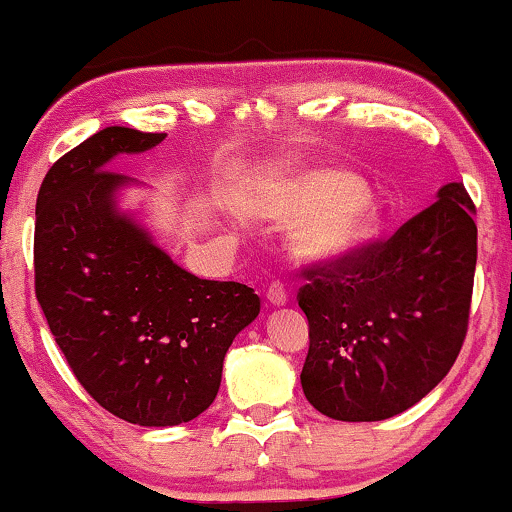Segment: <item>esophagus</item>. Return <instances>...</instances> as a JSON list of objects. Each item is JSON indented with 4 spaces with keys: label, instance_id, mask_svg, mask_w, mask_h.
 <instances>
[{
    "label": "esophagus",
    "instance_id": "esophagus-1",
    "mask_svg": "<svg viewBox=\"0 0 512 512\" xmlns=\"http://www.w3.org/2000/svg\"><path fill=\"white\" fill-rule=\"evenodd\" d=\"M265 298H268V302L274 307H284L288 302V293L284 284H281V281H272L268 286V293H265Z\"/></svg>",
    "mask_w": 512,
    "mask_h": 512
}]
</instances>
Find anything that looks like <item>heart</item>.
I'll use <instances>...</instances> for the list:
<instances>
[{
  "label": "heart",
  "instance_id": "1",
  "mask_svg": "<svg viewBox=\"0 0 512 512\" xmlns=\"http://www.w3.org/2000/svg\"><path fill=\"white\" fill-rule=\"evenodd\" d=\"M254 219H297L288 247L300 263L339 268L379 238L383 205L355 175L342 168H302L263 180L244 198Z\"/></svg>",
  "mask_w": 512,
  "mask_h": 512
}]
</instances>
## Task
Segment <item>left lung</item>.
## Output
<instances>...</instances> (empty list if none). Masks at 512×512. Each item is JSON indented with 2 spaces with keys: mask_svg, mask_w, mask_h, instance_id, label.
I'll list each match as a JSON object with an SVG mask.
<instances>
[{
  "mask_svg": "<svg viewBox=\"0 0 512 512\" xmlns=\"http://www.w3.org/2000/svg\"><path fill=\"white\" fill-rule=\"evenodd\" d=\"M388 242L307 270L300 383L323 416L374 422L418 404L455 365L469 323L478 228L462 182L439 189Z\"/></svg>",
  "mask_w": 512,
  "mask_h": 512,
  "instance_id": "8db88e82",
  "label": "left lung"
}]
</instances>
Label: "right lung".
<instances>
[{"instance_id":"obj_1","label":"right lung","mask_w":512,"mask_h":512,"mask_svg":"<svg viewBox=\"0 0 512 512\" xmlns=\"http://www.w3.org/2000/svg\"><path fill=\"white\" fill-rule=\"evenodd\" d=\"M166 133L106 127L55 161L36 198L34 279L50 332L80 385L140 427L189 422L214 402L228 346L261 311L254 288L198 279L120 207V154Z\"/></svg>"}]
</instances>
